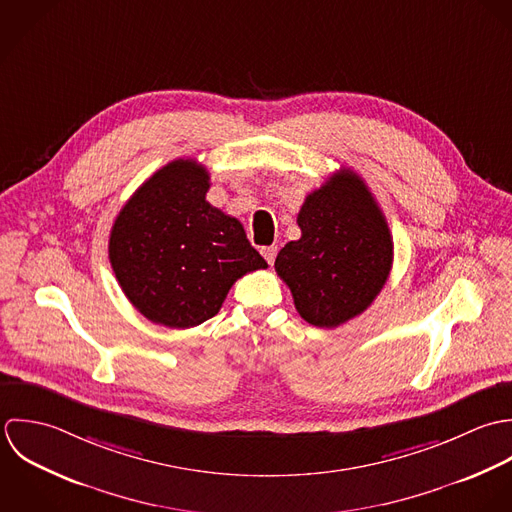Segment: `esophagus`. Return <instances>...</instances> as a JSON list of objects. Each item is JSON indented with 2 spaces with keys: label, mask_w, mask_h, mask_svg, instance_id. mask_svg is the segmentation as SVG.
I'll return each mask as SVG.
<instances>
[{
  "label": "esophagus",
  "mask_w": 512,
  "mask_h": 512,
  "mask_svg": "<svg viewBox=\"0 0 512 512\" xmlns=\"http://www.w3.org/2000/svg\"><path fill=\"white\" fill-rule=\"evenodd\" d=\"M261 255L265 257V261H267L269 265H273V261H275V257H277V247H275V245L263 247V249H261Z\"/></svg>",
  "instance_id": "obj_1"
}]
</instances>
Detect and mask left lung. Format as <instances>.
<instances>
[{
  "mask_svg": "<svg viewBox=\"0 0 512 512\" xmlns=\"http://www.w3.org/2000/svg\"><path fill=\"white\" fill-rule=\"evenodd\" d=\"M297 223L301 239L275 259L299 314L318 328H336L362 314L384 289L394 241L364 180L340 170L308 194Z\"/></svg>",
  "mask_w": 512,
  "mask_h": 512,
  "instance_id": "1",
  "label": "left lung"
}]
</instances>
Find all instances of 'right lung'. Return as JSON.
<instances>
[{"mask_svg": "<svg viewBox=\"0 0 512 512\" xmlns=\"http://www.w3.org/2000/svg\"><path fill=\"white\" fill-rule=\"evenodd\" d=\"M207 190L204 166L180 158L148 178L114 219L112 271L126 299L156 324H202L239 277L267 267L241 221L205 202Z\"/></svg>", "mask_w": 512, "mask_h": 512, "instance_id": "add662e5", "label": "right lung"}]
</instances>
